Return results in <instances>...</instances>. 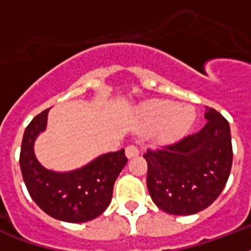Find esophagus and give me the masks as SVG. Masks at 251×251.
I'll list each match as a JSON object with an SVG mask.
<instances>
[{
    "instance_id": "1",
    "label": "esophagus",
    "mask_w": 251,
    "mask_h": 251,
    "mask_svg": "<svg viewBox=\"0 0 251 251\" xmlns=\"http://www.w3.org/2000/svg\"><path fill=\"white\" fill-rule=\"evenodd\" d=\"M125 152H126V156L129 157V159H131V157H135L139 155V149H138L135 145H130L126 147Z\"/></svg>"
}]
</instances>
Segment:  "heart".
<instances>
[{"mask_svg": "<svg viewBox=\"0 0 251 251\" xmlns=\"http://www.w3.org/2000/svg\"><path fill=\"white\" fill-rule=\"evenodd\" d=\"M190 108H179L175 101L156 100L147 104L142 110V122L150 130H159L163 141H173L186 133L194 121Z\"/></svg>", "mask_w": 251, "mask_h": 251, "instance_id": "heart-1", "label": "heart"}]
</instances>
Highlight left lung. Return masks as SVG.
Here are the masks:
<instances>
[{"label":"left lung","instance_id":"1","mask_svg":"<svg viewBox=\"0 0 251 251\" xmlns=\"http://www.w3.org/2000/svg\"><path fill=\"white\" fill-rule=\"evenodd\" d=\"M207 122L198 133L171 145L149 149L147 187L160 210L193 215L215 202L229 177L233 150L229 124L206 108Z\"/></svg>","mask_w":251,"mask_h":251}]
</instances>
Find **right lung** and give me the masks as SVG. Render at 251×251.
<instances>
[{"label": "right lung", "mask_w": 251, "mask_h": 251, "mask_svg": "<svg viewBox=\"0 0 251 251\" xmlns=\"http://www.w3.org/2000/svg\"><path fill=\"white\" fill-rule=\"evenodd\" d=\"M43 110L25 127L19 164L31 198L45 214L68 223L90 222L109 206L116 178L127 163L125 150L101 155L86 167L56 173L40 165L33 153V141L47 125Z\"/></svg>", "instance_id": "add662e5"}]
</instances>
